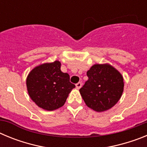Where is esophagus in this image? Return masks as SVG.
Masks as SVG:
<instances>
[{
    "instance_id": "1",
    "label": "esophagus",
    "mask_w": 147,
    "mask_h": 147,
    "mask_svg": "<svg viewBox=\"0 0 147 147\" xmlns=\"http://www.w3.org/2000/svg\"><path fill=\"white\" fill-rule=\"evenodd\" d=\"M82 84L81 82H78L76 84V87L77 89H80V88L82 87Z\"/></svg>"
}]
</instances>
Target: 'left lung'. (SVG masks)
Wrapping results in <instances>:
<instances>
[{
    "instance_id": "8db88e82",
    "label": "left lung",
    "mask_w": 147,
    "mask_h": 147,
    "mask_svg": "<svg viewBox=\"0 0 147 147\" xmlns=\"http://www.w3.org/2000/svg\"><path fill=\"white\" fill-rule=\"evenodd\" d=\"M87 76L88 81L80 91L88 107L103 112L119 102L124 90V80L113 66L94 65L87 72Z\"/></svg>"
}]
</instances>
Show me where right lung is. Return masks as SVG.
<instances>
[{
  "mask_svg": "<svg viewBox=\"0 0 147 147\" xmlns=\"http://www.w3.org/2000/svg\"><path fill=\"white\" fill-rule=\"evenodd\" d=\"M61 63L55 61L34 68L26 80L28 93L35 104L44 110H57L65 103L75 85L70 76L60 70Z\"/></svg>",
  "mask_w": 147,
  "mask_h": 147,
  "instance_id": "obj_1",
  "label": "right lung"
}]
</instances>
